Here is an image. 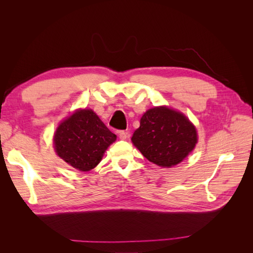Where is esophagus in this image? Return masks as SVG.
<instances>
[{"mask_svg": "<svg viewBox=\"0 0 253 253\" xmlns=\"http://www.w3.org/2000/svg\"><path fill=\"white\" fill-rule=\"evenodd\" d=\"M118 135H119V138L121 140H126L127 138V132H126V131H119Z\"/></svg>", "mask_w": 253, "mask_h": 253, "instance_id": "1", "label": "esophagus"}]
</instances>
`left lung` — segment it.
Segmentation results:
<instances>
[{
  "label": "left lung",
  "instance_id": "1",
  "mask_svg": "<svg viewBox=\"0 0 253 253\" xmlns=\"http://www.w3.org/2000/svg\"><path fill=\"white\" fill-rule=\"evenodd\" d=\"M132 141L151 163L170 168L194 149L197 134L186 116L163 106L143 114Z\"/></svg>",
  "mask_w": 253,
  "mask_h": 253
}]
</instances>
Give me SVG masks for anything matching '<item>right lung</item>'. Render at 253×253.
<instances>
[{
  "instance_id": "add662e5",
  "label": "right lung",
  "mask_w": 253,
  "mask_h": 253,
  "mask_svg": "<svg viewBox=\"0 0 253 253\" xmlns=\"http://www.w3.org/2000/svg\"><path fill=\"white\" fill-rule=\"evenodd\" d=\"M115 140L116 135L91 110H81L73 114L60 124L53 137L57 154L80 171H89L95 168Z\"/></svg>"
}]
</instances>
